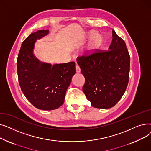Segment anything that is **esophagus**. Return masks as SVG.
<instances>
[{"label": "esophagus", "instance_id": "1", "mask_svg": "<svg viewBox=\"0 0 151 151\" xmlns=\"http://www.w3.org/2000/svg\"><path fill=\"white\" fill-rule=\"evenodd\" d=\"M76 71L77 73H80V71H81V69H80V67H79L78 65H76Z\"/></svg>", "mask_w": 151, "mask_h": 151}]
</instances>
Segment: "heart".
Wrapping results in <instances>:
<instances>
[{
	"instance_id": "obj_1",
	"label": "heart",
	"mask_w": 151,
	"mask_h": 151,
	"mask_svg": "<svg viewBox=\"0 0 151 151\" xmlns=\"http://www.w3.org/2000/svg\"><path fill=\"white\" fill-rule=\"evenodd\" d=\"M92 32H90L89 34L91 35ZM104 41V38L101 35L99 34H96L93 35L91 38V40L89 44V49L90 50H96L99 47Z\"/></svg>"
}]
</instances>
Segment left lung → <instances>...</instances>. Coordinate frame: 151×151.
Instances as JSON below:
<instances>
[{"instance_id":"1","label":"left lung","mask_w":151,"mask_h":151,"mask_svg":"<svg viewBox=\"0 0 151 151\" xmlns=\"http://www.w3.org/2000/svg\"><path fill=\"white\" fill-rule=\"evenodd\" d=\"M109 50L77 58L85 78L83 91L94 108L108 109L122 98L127 87L130 55L124 40L112 31Z\"/></svg>"}]
</instances>
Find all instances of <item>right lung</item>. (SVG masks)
Masks as SVG:
<instances>
[{
	"label": "right lung",
	"instance_id": "1",
	"mask_svg": "<svg viewBox=\"0 0 151 151\" xmlns=\"http://www.w3.org/2000/svg\"><path fill=\"white\" fill-rule=\"evenodd\" d=\"M41 30L23 41L17 59L18 81L26 99L35 108L52 110L64 102L65 93L76 73L75 62L52 65L38 60L33 54L37 39L48 34Z\"/></svg>",
	"mask_w": 151,
	"mask_h": 151
}]
</instances>
